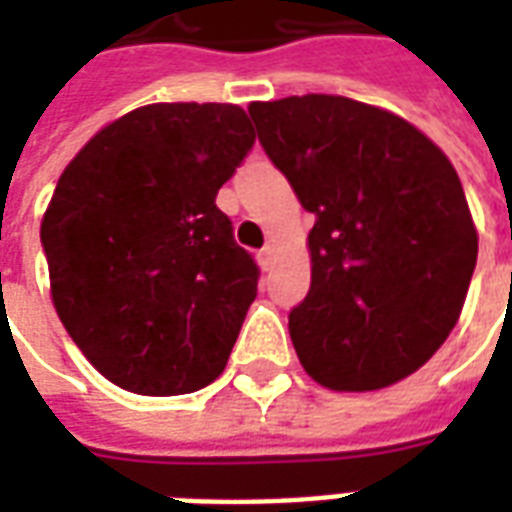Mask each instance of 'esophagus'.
Wrapping results in <instances>:
<instances>
[{
    "instance_id": "34e87169",
    "label": "esophagus",
    "mask_w": 512,
    "mask_h": 512,
    "mask_svg": "<svg viewBox=\"0 0 512 512\" xmlns=\"http://www.w3.org/2000/svg\"><path fill=\"white\" fill-rule=\"evenodd\" d=\"M274 252H277V246L266 244V246H263V252H260V255H263V260H266V263H271V260H274Z\"/></svg>"
}]
</instances>
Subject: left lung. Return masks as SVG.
Here are the masks:
<instances>
[{
  "mask_svg": "<svg viewBox=\"0 0 512 512\" xmlns=\"http://www.w3.org/2000/svg\"><path fill=\"white\" fill-rule=\"evenodd\" d=\"M249 115L315 213L310 293L288 321L301 367L334 392L417 373L461 318L477 263L450 158L395 112L343 95L255 101Z\"/></svg>",
  "mask_w": 512,
  "mask_h": 512,
  "instance_id": "left-lung-1",
  "label": "left lung"
}]
</instances>
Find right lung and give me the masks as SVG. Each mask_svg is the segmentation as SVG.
I'll return each mask as SVG.
<instances>
[{
  "label": "right lung",
  "instance_id": "add662e5",
  "mask_svg": "<svg viewBox=\"0 0 512 512\" xmlns=\"http://www.w3.org/2000/svg\"><path fill=\"white\" fill-rule=\"evenodd\" d=\"M252 145L241 106L147 104L62 169L40 222L51 304L120 389L186 395L222 376L257 266L216 194Z\"/></svg>",
  "mask_w": 512,
  "mask_h": 512
}]
</instances>
